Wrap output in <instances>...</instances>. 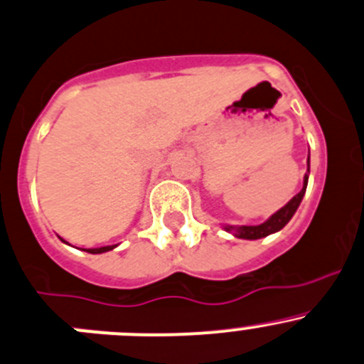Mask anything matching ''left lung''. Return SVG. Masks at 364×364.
Here are the masks:
<instances>
[{
  "instance_id": "left-lung-1",
  "label": "left lung",
  "mask_w": 364,
  "mask_h": 364,
  "mask_svg": "<svg viewBox=\"0 0 364 364\" xmlns=\"http://www.w3.org/2000/svg\"><path fill=\"white\" fill-rule=\"evenodd\" d=\"M308 172H309V158H308ZM306 186H308V174L304 176V186H302L301 192L287 204V206L281 208L279 211L272 215L267 222L259 225H240V228H232V225H225V231L232 232L236 238H243V240H257V238H264V236L272 235V232H277L284 228V225L290 222V218L294 217L295 211H297L299 204H301L302 197L306 193Z\"/></svg>"
}]
</instances>
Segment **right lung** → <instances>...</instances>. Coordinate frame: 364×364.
<instances>
[{"mask_svg":"<svg viewBox=\"0 0 364 364\" xmlns=\"http://www.w3.org/2000/svg\"><path fill=\"white\" fill-rule=\"evenodd\" d=\"M62 242H63V240H62ZM114 247H117V245H107V247H97V249H85V250H87V252H90V254H101V252H108V250H112Z\"/></svg>","mask_w":364,"mask_h":364,"instance_id":"add662e5","label":"right lung"}]
</instances>
